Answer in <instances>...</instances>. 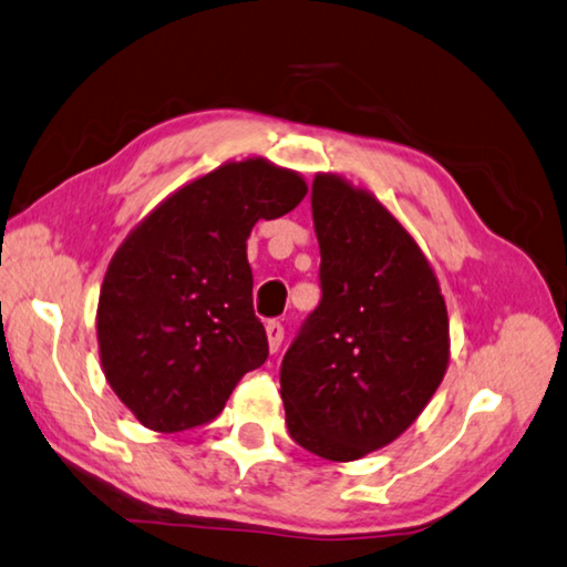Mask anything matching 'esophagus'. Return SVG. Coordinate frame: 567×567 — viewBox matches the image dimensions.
Masks as SVG:
<instances>
[{
  "label": "esophagus",
  "instance_id": "1",
  "mask_svg": "<svg viewBox=\"0 0 567 567\" xmlns=\"http://www.w3.org/2000/svg\"><path fill=\"white\" fill-rule=\"evenodd\" d=\"M266 336H268V349H271V353L281 349V341H284V326L281 323L268 321L266 323Z\"/></svg>",
  "mask_w": 567,
  "mask_h": 567
}]
</instances>
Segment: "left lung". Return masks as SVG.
Here are the masks:
<instances>
[{"label":"left lung","mask_w":567,"mask_h":567,"mask_svg":"<svg viewBox=\"0 0 567 567\" xmlns=\"http://www.w3.org/2000/svg\"><path fill=\"white\" fill-rule=\"evenodd\" d=\"M321 303L281 363L301 449L355 461L399 439L449 365V311L429 258L389 208L336 174L311 186Z\"/></svg>","instance_id":"8db88e82"}]
</instances>
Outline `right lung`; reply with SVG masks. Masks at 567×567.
I'll return each instance as SVG.
<instances>
[{
	"label": "right lung",
	"mask_w": 567,
	"mask_h": 567,
	"mask_svg": "<svg viewBox=\"0 0 567 567\" xmlns=\"http://www.w3.org/2000/svg\"><path fill=\"white\" fill-rule=\"evenodd\" d=\"M306 192L299 174L266 158L224 164L158 204L118 246L99 293V355L146 429L214 421L244 373L264 365L246 238Z\"/></svg>",
	"instance_id": "right-lung-1"
}]
</instances>
